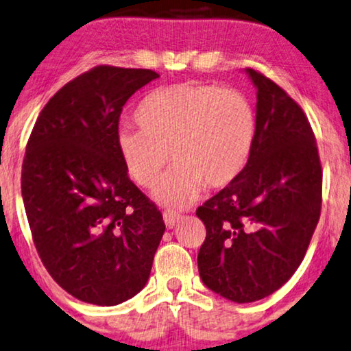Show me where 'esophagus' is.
Segmentation results:
<instances>
[{
    "mask_svg": "<svg viewBox=\"0 0 351 351\" xmlns=\"http://www.w3.org/2000/svg\"><path fill=\"white\" fill-rule=\"evenodd\" d=\"M181 215L178 212H173V210H165L163 212V221H165L167 228H173L176 223L180 221Z\"/></svg>",
    "mask_w": 351,
    "mask_h": 351,
    "instance_id": "1",
    "label": "esophagus"
}]
</instances>
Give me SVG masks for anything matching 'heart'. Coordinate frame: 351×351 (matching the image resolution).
I'll return each instance as SVG.
<instances>
[{
    "label": "heart",
    "instance_id": "b5f03b06",
    "mask_svg": "<svg viewBox=\"0 0 351 351\" xmlns=\"http://www.w3.org/2000/svg\"><path fill=\"white\" fill-rule=\"evenodd\" d=\"M134 120L139 130L117 133L119 156L130 178L152 189L162 180L170 154L176 165L154 194L168 207H188L204 186L231 184L254 147V107L232 88L204 83L158 88L139 102Z\"/></svg>",
    "mask_w": 351,
    "mask_h": 351
}]
</instances>
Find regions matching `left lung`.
Returning <instances> with one entry per match:
<instances>
[{"label": "left lung", "instance_id": "8db88e82", "mask_svg": "<svg viewBox=\"0 0 351 351\" xmlns=\"http://www.w3.org/2000/svg\"><path fill=\"white\" fill-rule=\"evenodd\" d=\"M256 88V128L241 175L195 215L207 228L197 255L210 291L236 303L265 298L300 266L321 215L322 170L302 107L265 75Z\"/></svg>", "mask_w": 351, "mask_h": 351}]
</instances>
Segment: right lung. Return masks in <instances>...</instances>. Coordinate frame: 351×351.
Returning <instances> with one entry per match:
<instances>
[{
  "label": "right lung",
  "instance_id": "obj_1",
  "mask_svg": "<svg viewBox=\"0 0 351 351\" xmlns=\"http://www.w3.org/2000/svg\"><path fill=\"white\" fill-rule=\"evenodd\" d=\"M156 78L97 65L51 97L27 143L22 199L36 252L64 291L93 305L136 295L165 232L117 149L125 102Z\"/></svg>",
  "mask_w": 351,
  "mask_h": 351
}]
</instances>
